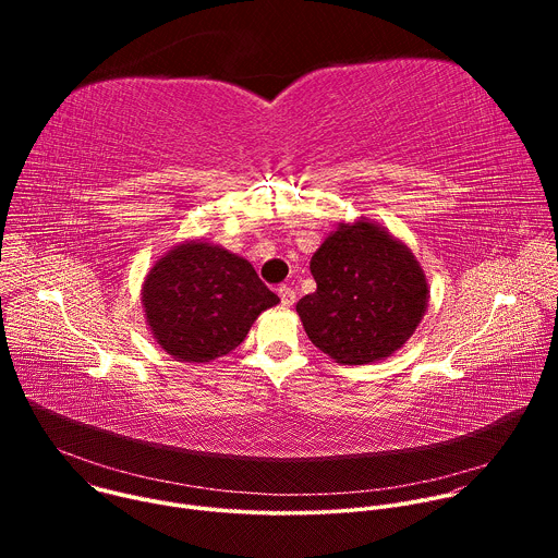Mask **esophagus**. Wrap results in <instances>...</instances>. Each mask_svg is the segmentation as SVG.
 <instances>
[{
	"instance_id": "34e87169",
	"label": "esophagus",
	"mask_w": 558,
	"mask_h": 558,
	"mask_svg": "<svg viewBox=\"0 0 558 558\" xmlns=\"http://www.w3.org/2000/svg\"><path fill=\"white\" fill-rule=\"evenodd\" d=\"M278 295H280V302H282V306H291V304L295 302V291H293L291 287H287V284L278 287Z\"/></svg>"
}]
</instances>
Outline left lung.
<instances>
[{
    "label": "left lung",
    "mask_w": 558,
    "mask_h": 558,
    "mask_svg": "<svg viewBox=\"0 0 558 558\" xmlns=\"http://www.w3.org/2000/svg\"><path fill=\"white\" fill-rule=\"evenodd\" d=\"M308 269L317 289L295 311L308 340L338 364L390 357L428 308L430 287L411 247L364 216L340 222Z\"/></svg>",
    "instance_id": "left-lung-1"
}]
</instances>
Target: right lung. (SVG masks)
<instances>
[{"label": "right lung", "mask_w": 558, "mask_h": 558, "mask_svg": "<svg viewBox=\"0 0 558 558\" xmlns=\"http://www.w3.org/2000/svg\"><path fill=\"white\" fill-rule=\"evenodd\" d=\"M278 302L250 260L205 238H190L163 254L141 287L156 344L179 362L196 364L231 353L258 315Z\"/></svg>", "instance_id": "right-lung-1"}]
</instances>
